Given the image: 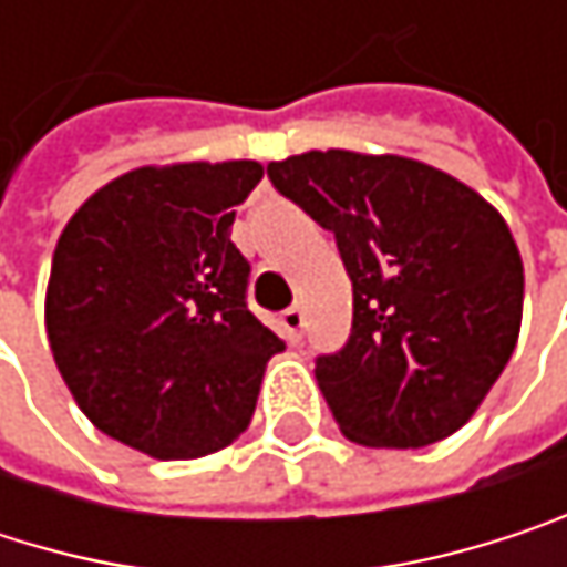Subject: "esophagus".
<instances>
[{
  "label": "esophagus",
  "instance_id": "1",
  "mask_svg": "<svg viewBox=\"0 0 567 567\" xmlns=\"http://www.w3.org/2000/svg\"><path fill=\"white\" fill-rule=\"evenodd\" d=\"M301 328H305V311L301 305H291L282 311V331L288 341H298L301 338Z\"/></svg>",
  "mask_w": 567,
  "mask_h": 567
}]
</instances>
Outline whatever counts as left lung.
<instances>
[{
  "label": "left lung",
  "instance_id": "1",
  "mask_svg": "<svg viewBox=\"0 0 567 567\" xmlns=\"http://www.w3.org/2000/svg\"><path fill=\"white\" fill-rule=\"evenodd\" d=\"M269 179L334 233L351 279V338L315 361L341 433L394 450L456 433L522 324V256L499 209L396 154L308 151L269 164Z\"/></svg>",
  "mask_w": 567,
  "mask_h": 567
}]
</instances>
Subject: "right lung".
<instances>
[{
  "mask_svg": "<svg viewBox=\"0 0 567 567\" xmlns=\"http://www.w3.org/2000/svg\"><path fill=\"white\" fill-rule=\"evenodd\" d=\"M262 164L137 167L68 219L45 331L81 413L154 460L229 446L252 420L285 341L246 305L249 262L229 239Z\"/></svg>",
  "mask_w": 567,
  "mask_h": 567,
  "instance_id": "right-lung-1",
  "label": "right lung"
}]
</instances>
